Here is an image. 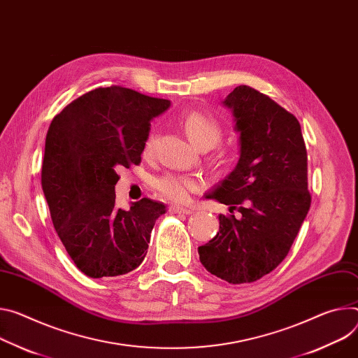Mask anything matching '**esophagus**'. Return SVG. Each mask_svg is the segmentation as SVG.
<instances>
[{
	"label": "esophagus",
	"instance_id": "esophagus-1",
	"mask_svg": "<svg viewBox=\"0 0 358 358\" xmlns=\"http://www.w3.org/2000/svg\"><path fill=\"white\" fill-rule=\"evenodd\" d=\"M170 211L176 213V214H192L194 213L191 208H185V207H180V206H171Z\"/></svg>",
	"mask_w": 358,
	"mask_h": 358
}]
</instances>
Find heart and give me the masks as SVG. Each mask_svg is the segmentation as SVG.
I'll list each match as a JSON object with an SVG mask.
<instances>
[{
    "mask_svg": "<svg viewBox=\"0 0 358 358\" xmlns=\"http://www.w3.org/2000/svg\"><path fill=\"white\" fill-rule=\"evenodd\" d=\"M181 125L189 141L201 150L214 147L222 134V127L220 121L201 111H189L181 118ZM154 145V133H151L144 144V154L150 155ZM154 188L161 197L169 201L184 203L189 199L191 192L201 188V181L196 176L166 173L154 181Z\"/></svg>",
    "mask_w": 358,
    "mask_h": 358,
    "instance_id": "1",
    "label": "heart"
}]
</instances>
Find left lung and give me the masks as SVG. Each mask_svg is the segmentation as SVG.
Here are the masks:
<instances>
[{"mask_svg":"<svg viewBox=\"0 0 358 358\" xmlns=\"http://www.w3.org/2000/svg\"><path fill=\"white\" fill-rule=\"evenodd\" d=\"M240 133L236 169L206 199L230 206L199 247L207 271L230 284L257 281L288 254L310 210L307 150L299 120L268 95L238 85L225 96Z\"/></svg>","mask_w":358,"mask_h":358,"instance_id":"8db88e82","label":"left lung"}]
</instances>
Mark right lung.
<instances>
[{"label":"right lung","instance_id":"right-lung-1","mask_svg":"<svg viewBox=\"0 0 358 358\" xmlns=\"http://www.w3.org/2000/svg\"><path fill=\"white\" fill-rule=\"evenodd\" d=\"M120 85L78 96L48 128L41 185L54 229L80 271L91 278L136 270L166 206L150 199L115 207L117 170L141 162L150 121L169 110Z\"/></svg>","mask_w":358,"mask_h":358}]
</instances>
